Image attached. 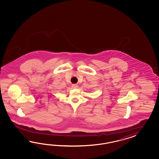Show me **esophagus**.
I'll list each match as a JSON object with an SVG mask.
<instances>
[{
  "label": "esophagus",
  "mask_w": 159,
  "mask_h": 159,
  "mask_svg": "<svg viewBox=\"0 0 159 159\" xmlns=\"http://www.w3.org/2000/svg\"><path fill=\"white\" fill-rule=\"evenodd\" d=\"M72 87L73 89H76L78 87V86H77V84H72Z\"/></svg>",
  "instance_id": "obj_1"
}]
</instances>
